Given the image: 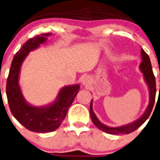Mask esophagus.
Masks as SVG:
<instances>
[{
  "label": "esophagus",
  "instance_id": "1",
  "mask_svg": "<svg viewBox=\"0 0 160 160\" xmlns=\"http://www.w3.org/2000/svg\"><path fill=\"white\" fill-rule=\"evenodd\" d=\"M82 83L85 86H88L91 83V80L90 78L88 76H84L82 79Z\"/></svg>",
  "mask_w": 160,
  "mask_h": 160
}]
</instances>
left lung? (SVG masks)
I'll use <instances>...</instances> for the list:
<instances>
[{
	"label": "left lung",
	"instance_id": "1",
	"mask_svg": "<svg viewBox=\"0 0 160 160\" xmlns=\"http://www.w3.org/2000/svg\"><path fill=\"white\" fill-rule=\"evenodd\" d=\"M141 58H142V62L139 65V68L143 74V78L149 90V103L145 112L143 113L142 116L134 122L118 127H110L101 122L97 117L93 111V100H92L90 104V117L95 126L98 127V128L100 130L110 134H128L141 126L150 116L155 102L156 91H157L156 90V80L153 73L152 67H151L150 58L142 48H141Z\"/></svg>",
	"mask_w": 160,
	"mask_h": 160
}]
</instances>
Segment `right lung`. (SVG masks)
I'll use <instances>...</instances> for the list:
<instances>
[{
	"instance_id": "obj_1",
	"label": "right lung",
	"mask_w": 160,
	"mask_h": 160,
	"mask_svg": "<svg viewBox=\"0 0 160 160\" xmlns=\"http://www.w3.org/2000/svg\"><path fill=\"white\" fill-rule=\"evenodd\" d=\"M51 35L52 33L41 34L24 43L13 58L7 82L6 92L12 114L26 128L38 133L52 132L58 128L80 88L79 84L62 87L53 102L43 106H32L24 98L19 84L22 64L30 52L45 43Z\"/></svg>"
}]
</instances>
